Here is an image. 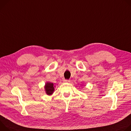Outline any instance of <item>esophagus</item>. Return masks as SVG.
Listing matches in <instances>:
<instances>
[{"mask_svg": "<svg viewBox=\"0 0 131 131\" xmlns=\"http://www.w3.org/2000/svg\"><path fill=\"white\" fill-rule=\"evenodd\" d=\"M63 82H64V83H69V82H70V80H64L63 81Z\"/></svg>", "mask_w": 131, "mask_h": 131, "instance_id": "34e87169", "label": "esophagus"}]
</instances>
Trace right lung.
Returning a JSON list of instances; mask_svg holds the SVG:
<instances>
[{"label": "right lung", "instance_id": "obj_1", "mask_svg": "<svg viewBox=\"0 0 131 131\" xmlns=\"http://www.w3.org/2000/svg\"><path fill=\"white\" fill-rule=\"evenodd\" d=\"M54 88L55 86L52 83L49 82H46L44 86V89L46 94L49 96L51 95L54 92Z\"/></svg>", "mask_w": 131, "mask_h": 131}]
</instances>
